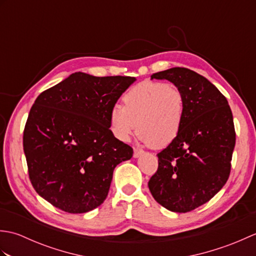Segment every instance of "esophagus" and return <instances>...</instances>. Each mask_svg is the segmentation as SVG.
I'll return each mask as SVG.
<instances>
[{
    "label": "esophagus",
    "instance_id": "1",
    "mask_svg": "<svg viewBox=\"0 0 256 256\" xmlns=\"http://www.w3.org/2000/svg\"><path fill=\"white\" fill-rule=\"evenodd\" d=\"M144 153V152L140 148H134V153H133V157L134 158H138V157H140V155H142Z\"/></svg>",
    "mask_w": 256,
    "mask_h": 256
}]
</instances>
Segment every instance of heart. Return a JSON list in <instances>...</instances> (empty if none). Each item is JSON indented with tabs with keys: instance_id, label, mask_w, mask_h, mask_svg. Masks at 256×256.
<instances>
[{
	"instance_id": "heart-1",
	"label": "heart",
	"mask_w": 256,
	"mask_h": 256,
	"mask_svg": "<svg viewBox=\"0 0 256 256\" xmlns=\"http://www.w3.org/2000/svg\"><path fill=\"white\" fill-rule=\"evenodd\" d=\"M123 106H114L110 128L114 136L126 142L136 131L145 144L160 148L170 144L180 131L184 101L176 86L144 81L123 96Z\"/></svg>"
}]
</instances>
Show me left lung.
<instances>
[{
    "label": "left lung",
    "mask_w": 256,
    "mask_h": 256,
    "mask_svg": "<svg viewBox=\"0 0 256 256\" xmlns=\"http://www.w3.org/2000/svg\"><path fill=\"white\" fill-rule=\"evenodd\" d=\"M182 91V124L177 138L158 156L148 188L164 208L184 214L218 194L231 170L236 131L229 103L208 79L187 68L153 74Z\"/></svg>",
    "instance_id": "left-lung-1"
}]
</instances>
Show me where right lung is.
<instances>
[{
  "label": "right lung",
  "mask_w": 256,
  "mask_h": 256,
  "mask_svg": "<svg viewBox=\"0 0 256 256\" xmlns=\"http://www.w3.org/2000/svg\"><path fill=\"white\" fill-rule=\"evenodd\" d=\"M135 80L79 72L37 96L23 148L32 187L56 208L96 209L106 198L114 168L133 156L110 130V113Z\"/></svg>",
  "instance_id": "obj_1"
}]
</instances>
